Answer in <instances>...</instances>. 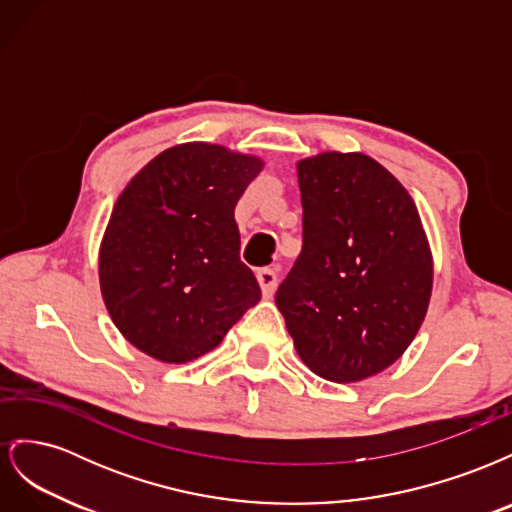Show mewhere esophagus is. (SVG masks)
<instances>
[{
  "label": "esophagus",
  "instance_id": "obj_1",
  "mask_svg": "<svg viewBox=\"0 0 512 512\" xmlns=\"http://www.w3.org/2000/svg\"><path fill=\"white\" fill-rule=\"evenodd\" d=\"M258 277V284H260V290H262V297L269 299L273 297V292L277 288V273L273 269H260L256 273Z\"/></svg>",
  "mask_w": 512,
  "mask_h": 512
}]
</instances>
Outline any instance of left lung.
Returning a JSON list of instances; mask_svg holds the SVG:
<instances>
[{"instance_id":"obj_1","label":"left lung","mask_w":512,"mask_h":512,"mask_svg":"<svg viewBox=\"0 0 512 512\" xmlns=\"http://www.w3.org/2000/svg\"><path fill=\"white\" fill-rule=\"evenodd\" d=\"M303 247L275 305L301 361L331 382L393 365L425 320L433 262L412 196L365 153L297 164Z\"/></svg>"}]
</instances>
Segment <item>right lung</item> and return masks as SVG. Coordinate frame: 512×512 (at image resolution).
Instances as JSON below:
<instances>
[{
	"mask_svg": "<svg viewBox=\"0 0 512 512\" xmlns=\"http://www.w3.org/2000/svg\"><path fill=\"white\" fill-rule=\"evenodd\" d=\"M262 170L256 156L183 143L126 185L100 245V290L121 335L162 363L218 346L260 286L239 250L235 207Z\"/></svg>",
	"mask_w": 512,
	"mask_h": 512,
	"instance_id": "obj_1",
	"label": "right lung"
}]
</instances>
